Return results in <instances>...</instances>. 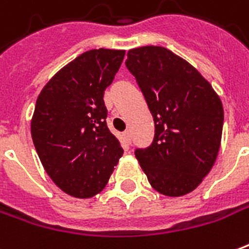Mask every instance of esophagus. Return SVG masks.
<instances>
[{
  "mask_svg": "<svg viewBox=\"0 0 249 249\" xmlns=\"http://www.w3.org/2000/svg\"><path fill=\"white\" fill-rule=\"evenodd\" d=\"M124 139H125V142H128V144H130V142H132V135H130L129 130L124 132Z\"/></svg>",
  "mask_w": 249,
  "mask_h": 249,
  "instance_id": "34e87169",
  "label": "esophagus"
}]
</instances>
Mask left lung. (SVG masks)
Returning <instances> with one entry per match:
<instances>
[{"label": "left lung", "mask_w": 249, "mask_h": 249, "mask_svg": "<svg viewBox=\"0 0 249 249\" xmlns=\"http://www.w3.org/2000/svg\"><path fill=\"white\" fill-rule=\"evenodd\" d=\"M126 69L136 79L155 121V136L135 155L155 190L168 197L197 187L214 164L224 109L210 83L190 63L163 47L128 51Z\"/></svg>", "instance_id": "obj_1"}]
</instances>
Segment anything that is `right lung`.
<instances>
[{"mask_svg":"<svg viewBox=\"0 0 249 249\" xmlns=\"http://www.w3.org/2000/svg\"><path fill=\"white\" fill-rule=\"evenodd\" d=\"M125 51L90 50L59 71L37 97L31 133L53 183L76 198L100 193L124 154L107 125L104 93Z\"/></svg>","mask_w":249,"mask_h":249,"instance_id":"right-lung-1","label":"right lung"}]
</instances>
